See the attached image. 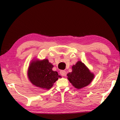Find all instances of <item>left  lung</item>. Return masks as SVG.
<instances>
[{
	"label": "left lung",
	"instance_id": "obj_1",
	"mask_svg": "<svg viewBox=\"0 0 120 120\" xmlns=\"http://www.w3.org/2000/svg\"><path fill=\"white\" fill-rule=\"evenodd\" d=\"M53 66L47 59H35L30 62L27 70L28 78L32 84L40 88L49 89L61 76L57 71H53Z\"/></svg>",
	"mask_w": 120,
	"mask_h": 120
}]
</instances>
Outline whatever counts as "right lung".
I'll return each mask as SVG.
<instances>
[{
	"label": "right lung",
	"instance_id": "obj_1",
	"mask_svg": "<svg viewBox=\"0 0 120 120\" xmlns=\"http://www.w3.org/2000/svg\"><path fill=\"white\" fill-rule=\"evenodd\" d=\"M67 76L68 79L72 86L77 89H81L90 84L94 75L91 72L86 65L80 61L72 67V71L68 73Z\"/></svg>",
	"mask_w": 120,
	"mask_h": 120
}]
</instances>
